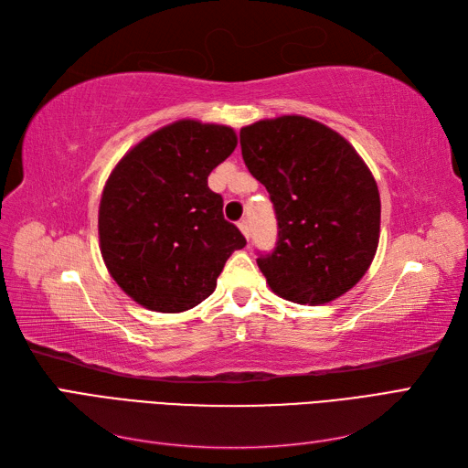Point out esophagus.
<instances>
[{"instance_id":"obj_1","label":"esophagus","mask_w":468,"mask_h":468,"mask_svg":"<svg viewBox=\"0 0 468 468\" xmlns=\"http://www.w3.org/2000/svg\"><path fill=\"white\" fill-rule=\"evenodd\" d=\"M238 229H239V232L244 234L246 239H250V226H248L246 220H239V222H238Z\"/></svg>"}]
</instances>
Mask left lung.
<instances>
[{"mask_svg": "<svg viewBox=\"0 0 468 468\" xmlns=\"http://www.w3.org/2000/svg\"><path fill=\"white\" fill-rule=\"evenodd\" d=\"M239 144L277 215V248L258 260L269 289L318 306L356 287L380 238L378 187L357 150L303 115L242 126Z\"/></svg>", "mask_w": 468, "mask_h": 468, "instance_id": "left-lung-1", "label": "left lung"}]
</instances>
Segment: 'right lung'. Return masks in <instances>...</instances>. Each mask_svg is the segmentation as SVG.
I'll use <instances>...</instances> for the list:
<instances>
[{"instance_id": "add662e5", "label": "right lung", "mask_w": 468, "mask_h": 468, "mask_svg": "<svg viewBox=\"0 0 468 468\" xmlns=\"http://www.w3.org/2000/svg\"><path fill=\"white\" fill-rule=\"evenodd\" d=\"M238 146L232 126L181 119L112 167L99 201V250L134 303L177 314L203 303L246 238L222 217L208 176Z\"/></svg>"}]
</instances>
